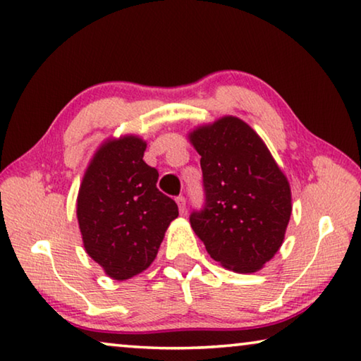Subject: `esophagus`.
I'll return each instance as SVG.
<instances>
[{
  "label": "esophagus",
  "mask_w": 361,
  "mask_h": 361,
  "mask_svg": "<svg viewBox=\"0 0 361 361\" xmlns=\"http://www.w3.org/2000/svg\"><path fill=\"white\" fill-rule=\"evenodd\" d=\"M176 204H178L180 213H185L186 212V199L183 197V195H180V197H176Z\"/></svg>",
  "instance_id": "34e87169"
}]
</instances>
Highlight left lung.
I'll list each match as a JSON object with an SVG mask.
<instances>
[{
	"mask_svg": "<svg viewBox=\"0 0 361 361\" xmlns=\"http://www.w3.org/2000/svg\"><path fill=\"white\" fill-rule=\"evenodd\" d=\"M200 156L205 205L189 216L213 259L259 271L282 247L291 216L288 178L247 122L223 116L188 133Z\"/></svg>",
	"mask_w": 361,
	"mask_h": 361,
	"instance_id": "1",
	"label": "left lung"
}]
</instances>
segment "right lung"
<instances>
[{
	"label": "right lung",
	"mask_w": 361,
	"mask_h": 361,
	"mask_svg": "<svg viewBox=\"0 0 361 361\" xmlns=\"http://www.w3.org/2000/svg\"><path fill=\"white\" fill-rule=\"evenodd\" d=\"M138 135L108 138L85 169L76 199L84 250L113 280H127L156 259L175 200L159 191V173L143 161Z\"/></svg>",
	"instance_id": "right-lung-1"
}]
</instances>
